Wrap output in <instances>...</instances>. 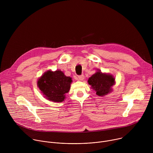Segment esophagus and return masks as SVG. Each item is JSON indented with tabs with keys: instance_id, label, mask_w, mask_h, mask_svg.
Listing matches in <instances>:
<instances>
[{
	"instance_id": "obj_1",
	"label": "esophagus",
	"mask_w": 153,
	"mask_h": 153,
	"mask_svg": "<svg viewBox=\"0 0 153 153\" xmlns=\"http://www.w3.org/2000/svg\"><path fill=\"white\" fill-rule=\"evenodd\" d=\"M84 75L83 74H82V75H80L78 76V79L79 80H83L84 79Z\"/></svg>"
}]
</instances>
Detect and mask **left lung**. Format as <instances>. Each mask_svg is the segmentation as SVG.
Instances as JSON below:
<instances>
[{
    "mask_svg": "<svg viewBox=\"0 0 153 153\" xmlns=\"http://www.w3.org/2000/svg\"><path fill=\"white\" fill-rule=\"evenodd\" d=\"M114 80L112 75L103 74L99 71L89 78L88 82L96 91L97 95L103 96L112 90L111 86L114 84Z\"/></svg>",
    "mask_w": 153,
    "mask_h": 153,
    "instance_id": "1",
    "label": "left lung"
}]
</instances>
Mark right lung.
<instances>
[{
	"instance_id": "obj_1",
	"label": "right lung",
	"mask_w": 153,
	"mask_h": 153,
	"mask_svg": "<svg viewBox=\"0 0 153 153\" xmlns=\"http://www.w3.org/2000/svg\"><path fill=\"white\" fill-rule=\"evenodd\" d=\"M71 82V78L65 76L61 71L49 70L39 79L37 84L47 99L61 102L64 100L65 94L69 92Z\"/></svg>"
}]
</instances>
